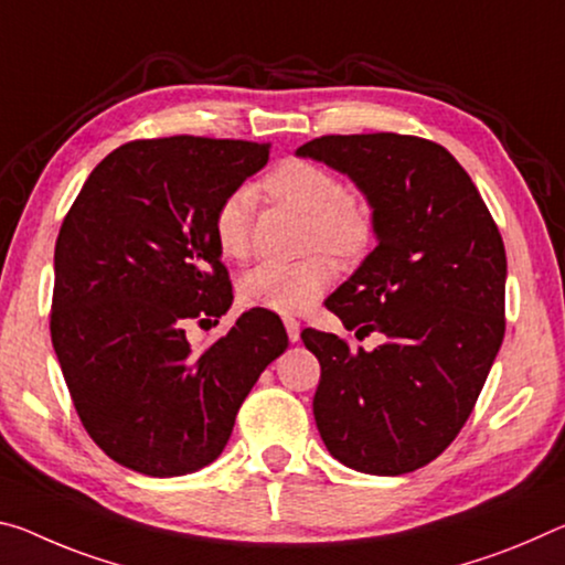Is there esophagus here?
<instances>
[{"instance_id":"1","label":"esophagus","mask_w":565,"mask_h":565,"mask_svg":"<svg viewBox=\"0 0 565 565\" xmlns=\"http://www.w3.org/2000/svg\"><path fill=\"white\" fill-rule=\"evenodd\" d=\"M284 327H286V334H289L291 342H299V334H301V324L294 317H284Z\"/></svg>"}]
</instances>
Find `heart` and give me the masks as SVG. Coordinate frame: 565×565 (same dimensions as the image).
<instances>
[{"label": "heart", "instance_id": "b5f03b06", "mask_svg": "<svg viewBox=\"0 0 565 565\" xmlns=\"http://www.w3.org/2000/svg\"><path fill=\"white\" fill-rule=\"evenodd\" d=\"M264 191L271 199L309 213L307 246L327 248L349 258L362 254L372 241L374 218L362 195L349 193L334 170L315 160L289 158L274 166L264 178ZM250 213L254 193L236 188L213 213V241L221 256L244 262L250 250ZM337 279V268L327 256H309L303 262H264L238 281V294L248 307L299 315L315 307Z\"/></svg>", "mask_w": 565, "mask_h": 565}]
</instances>
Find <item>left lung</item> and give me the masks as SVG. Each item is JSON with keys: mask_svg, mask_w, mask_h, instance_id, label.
Wrapping results in <instances>:
<instances>
[{"mask_svg": "<svg viewBox=\"0 0 565 565\" xmlns=\"http://www.w3.org/2000/svg\"><path fill=\"white\" fill-rule=\"evenodd\" d=\"M352 178L377 246L324 301L372 352L303 329L321 364L315 419L347 468L402 476L433 462L476 407L505 334V246L443 146L397 132L321 136L297 150Z\"/></svg>", "mask_w": 565, "mask_h": 565, "instance_id": "left-lung-1", "label": "left lung"}]
</instances>
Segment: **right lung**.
Wrapping results in <instances>:
<instances>
[{"label":"right lung","instance_id":"right-lung-1","mask_svg":"<svg viewBox=\"0 0 565 565\" xmlns=\"http://www.w3.org/2000/svg\"><path fill=\"white\" fill-rule=\"evenodd\" d=\"M266 160L268 142H125L62 221L52 347L87 435L142 476L216 460L258 374L289 347L266 309L244 311L203 352L185 339L191 321L216 324L234 301L213 213Z\"/></svg>","mask_w":565,"mask_h":565}]
</instances>
